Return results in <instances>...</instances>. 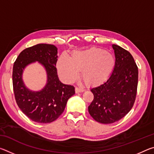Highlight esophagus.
<instances>
[{
  "label": "esophagus",
  "instance_id": "esophagus-1",
  "mask_svg": "<svg viewBox=\"0 0 154 154\" xmlns=\"http://www.w3.org/2000/svg\"><path fill=\"white\" fill-rule=\"evenodd\" d=\"M84 91H85V90L83 89V88H78V87L75 88V92L76 93L83 92H84Z\"/></svg>",
  "mask_w": 154,
  "mask_h": 154
}]
</instances>
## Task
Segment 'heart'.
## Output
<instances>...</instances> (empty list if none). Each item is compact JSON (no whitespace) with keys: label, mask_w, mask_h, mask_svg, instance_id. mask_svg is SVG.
Segmentation results:
<instances>
[{"label":"heart","mask_w":154,"mask_h":154,"mask_svg":"<svg viewBox=\"0 0 154 154\" xmlns=\"http://www.w3.org/2000/svg\"><path fill=\"white\" fill-rule=\"evenodd\" d=\"M115 64L113 56L101 48H92L75 51L71 58L63 54L57 62V69L61 79L66 83L77 79L79 71L88 85H96L105 82L110 75Z\"/></svg>","instance_id":"b5f03b06"}]
</instances>
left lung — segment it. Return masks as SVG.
I'll use <instances>...</instances> for the list:
<instances>
[{"mask_svg":"<svg viewBox=\"0 0 154 154\" xmlns=\"http://www.w3.org/2000/svg\"><path fill=\"white\" fill-rule=\"evenodd\" d=\"M116 62L110 77L91 89L94 100L88 106L90 116L101 124H112L123 118L133 106L138 85V67L130 52L112 45Z\"/></svg>","mask_w":154,"mask_h":154,"instance_id":"obj_1","label":"left lung"}]
</instances>
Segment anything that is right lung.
Returning a JSON list of instances; mask_svg holds the SVG:
<instances>
[{
  "instance_id": "1",
  "label": "right lung",
  "mask_w": 154,
  "mask_h": 154,
  "mask_svg": "<svg viewBox=\"0 0 154 154\" xmlns=\"http://www.w3.org/2000/svg\"><path fill=\"white\" fill-rule=\"evenodd\" d=\"M58 48L49 44H37L23 50L13 68V86L19 108L28 118L37 123H51L63 113L66 103L75 94V88L59 80L56 67ZM38 61L46 69V84L42 90L32 91L25 86L23 71L30 63Z\"/></svg>"
}]
</instances>
